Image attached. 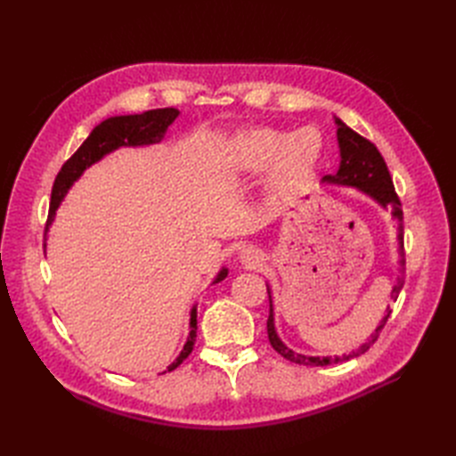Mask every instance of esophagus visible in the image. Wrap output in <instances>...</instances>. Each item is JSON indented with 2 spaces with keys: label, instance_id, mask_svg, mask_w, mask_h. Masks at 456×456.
Returning a JSON list of instances; mask_svg holds the SVG:
<instances>
[{
  "label": "esophagus",
  "instance_id": "obj_1",
  "mask_svg": "<svg viewBox=\"0 0 456 456\" xmlns=\"http://www.w3.org/2000/svg\"><path fill=\"white\" fill-rule=\"evenodd\" d=\"M241 260L245 262V265H249L251 268H255L260 262V256L255 249H251V247H247V249H243V253H241Z\"/></svg>",
  "mask_w": 456,
  "mask_h": 456
}]
</instances>
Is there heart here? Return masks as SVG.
Listing matches in <instances>:
<instances>
[{
  "instance_id": "1",
  "label": "heart",
  "mask_w": 456,
  "mask_h": 456,
  "mask_svg": "<svg viewBox=\"0 0 456 456\" xmlns=\"http://www.w3.org/2000/svg\"><path fill=\"white\" fill-rule=\"evenodd\" d=\"M322 154V136L314 127L298 131L255 127L240 133L232 142V161L241 173L272 167L270 186L285 191L315 169Z\"/></svg>"
}]
</instances>
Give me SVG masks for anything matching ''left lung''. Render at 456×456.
<instances>
[{
    "mask_svg": "<svg viewBox=\"0 0 456 456\" xmlns=\"http://www.w3.org/2000/svg\"><path fill=\"white\" fill-rule=\"evenodd\" d=\"M338 131V146H340V169L337 175H329L325 176V181L329 183H335V184H344V186H355L363 190L365 194H369L372 200H377L382 207L386 209H390L392 215L397 220H403V211H402V201H399V196L395 194V188L392 183V176L388 167H386V161L380 156L379 148L372 144L365 136H362L360 133H355L354 129H350L348 126H344V123L335 118ZM402 233H399V241H402ZM402 251H403V241H402ZM405 283V258L402 260V273L397 275V285L394 287L392 291V298L397 300L399 291L403 289ZM270 295V293H268ZM392 310L388 308L386 310L384 320L380 322V325L375 329V333L370 335V338L362 344L360 348L355 352L348 354V355H342V357H306V355H300L295 354L293 350H289L285 344L278 338L275 335V329H273V314H272V302H270V315H268V340L272 344V348L281 354L285 360L298 363V365H314V367H323V365H333V363H342L346 360H352V357H357L365 354L372 344L377 342V338L380 337V330L384 329L386 322H388Z\"/></svg>",
    "mask_w": 456,
    "mask_h": 456,
    "instance_id": "obj_1",
    "label": "left lung"
}]
</instances>
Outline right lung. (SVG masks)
<instances>
[{"label":"right lung","mask_w":456,"mask_h":456,"mask_svg":"<svg viewBox=\"0 0 456 456\" xmlns=\"http://www.w3.org/2000/svg\"><path fill=\"white\" fill-rule=\"evenodd\" d=\"M176 116H178V110H175V108H158V110H148V112H144V114L110 118V119L102 121L101 126H96L86 139V142L74 151V156L64 161L57 178H54L47 223H51L53 220L54 211H57V207L62 201L68 188L72 186L76 178L84 173L91 163L99 161L104 154H108V151H112L119 146H141V144L158 142L163 136V133L167 131V127L175 121ZM226 273H228V270L220 272L215 283L223 281L226 278ZM190 327H191V330H190V337L184 344V350L181 352V355L176 357L175 363L169 365L167 370H175L191 354V350H194L196 329H198L196 308L191 310Z\"/></svg>","instance_id":"add662e5"}]
</instances>
